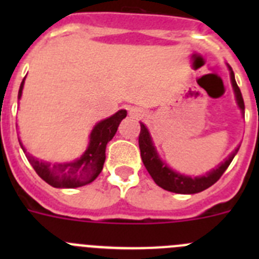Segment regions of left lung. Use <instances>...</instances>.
Returning <instances> with one entry per match:
<instances>
[{
    "mask_svg": "<svg viewBox=\"0 0 259 259\" xmlns=\"http://www.w3.org/2000/svg\"><path fill=\"white\" fill-rule=\"evenodd\" d=\"M231 71V81H232L233 91H235V96H236V101L241 111L244 113L245 110V105H244V100H242V95L240 92V88L237 87L236 80H235V74H233L232 68L230 67ZM141 130L140 135H139V146H140L141 152V159L144 162V166L150 174L155 184L159 185L161 188L166 189L168 192H174V193H182V194H193L202 192L211 187L214 183L218 182L221 179V176L223 172L227 170V167L232 162L233 157L239 152L240 145L236 149L233 150L230 154V157L226 158V161L222 162L217 168H212L211 171L203 176H196V178H191V176H185L182 174L176 172V171L171 170L170 167L166 163L161 161V158L158 157V153L155 150L154 145H153L152 137H150L148 128L140 123Z\"/></svg>",
    "mask_w": 259,
    "mask_h": 259,
    "instance_id": "8db88e82",
    "label": "left lung"
}]
</instances>
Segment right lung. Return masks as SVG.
I'll list each match as a JSON object with an SVG mask.
<instances>
[{
  "mask_svg": "<svg viewBox=\"0 0 259 259\" xmlns=\"http://www.w3.org/2000/svg\"><path fill=\"white\" fill-rule=\"evenodd\" d=\"M23 85H24V79L20 84L18 100H20L22 97ZM125 116H127V111L119 110L118 113H115L110 118L97 123L91 132L89 145L84 154L79 159L70 162V163L50 164L48 162L38 161L27 152L20 140L19 144L28 162L35 168L36 174L44 182H47L54 188H77V187H83V185L92 183L100 175L102 167H104L105 158H106L105 150H106L107 143L116 134L119 123L122 122Z\"/></svg>",
  "mask_w": 259,
  "mask_h": 259,
  "instance_id": "right-lung-1",
  "label": "right lung"
}]
</instances>
